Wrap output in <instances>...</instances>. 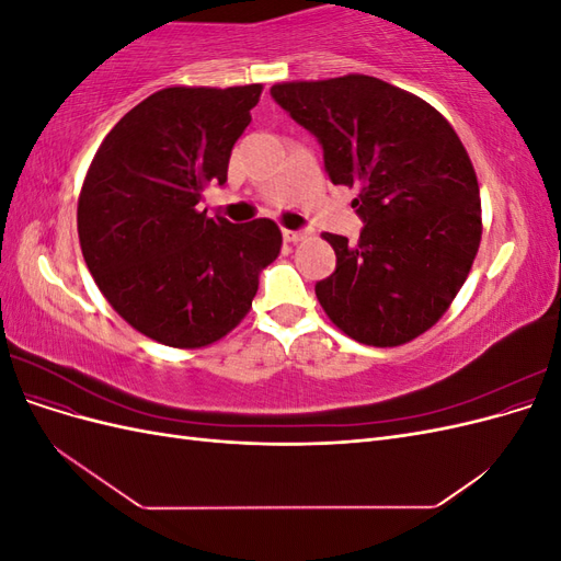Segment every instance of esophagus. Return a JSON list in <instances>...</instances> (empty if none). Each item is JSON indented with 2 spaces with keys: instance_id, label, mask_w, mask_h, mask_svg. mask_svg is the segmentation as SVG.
Masks as SVG:
<instances>
[{
  "instance_id": "34e87169",
  "label": "esophagus",
  "mask_w": 561,
  "mask_h": 561,
  "mask_svg": "<svg viewBox=\"0 0 561 561\" xmlns=\"http://www.w3.org/2000/svg\"><path fill=\"white\" fill-rule=\"evenodd\" d=\"M283 239L287 243H299L307 239V231H299V229H283Z\"/></svg>"
}]
</instances>
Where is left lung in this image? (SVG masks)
Segmentation results:
<instances>
[{"label":"left lung","instance_id":"1","mask_svg":"<svg viewBox=\"0 0 561 561\" xmlns=\"http://www.w3.org/2000/svg\"><path fill=\"white\" fill-rule=\"evenodd\" d=\"M311 130L334 184L358 186L355 245L322 233L334 274L322 311L351 339L390 348L431 330L461 290L482 239L480 184L463 142L426 100L367 75L271 87Z\"/></svg>","mask_w":561,"mask_h":561}]
</instances>
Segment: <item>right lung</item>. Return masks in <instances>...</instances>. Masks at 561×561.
<instances>
[{
  "label": "right lung",
  "instance_id": "add662e5",
  "mask_svg": "<svg viewBox=\"0 0 561 561\" xmlns=\"http://www.w3.org/2000/svg\"><path fill=\"white\" fill-rule=\"evenodd\" d=\"M262 89L151 93L105 135L83 178V260L110 307L159 344L203 348L227 336L278 257L274 219L231 225L198 210L201 192L227 182L231 147Z\"/></svg>",
  "mask_w": 561,
  "mask_h": 561
}]
</instances>
